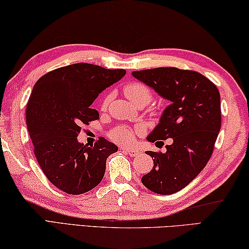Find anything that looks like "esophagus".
I'll return each mask as SVG.
<instances>
[{"mask_svg": "<svg viewBox=\"0 0 249 249\" xmlns=\"http://www.w3.org/2000/svg\"><path fill=\"white\" fill-rule=\"evenodd\" d=\"M124 151L127 152L130 157H137L138 154L140 153L138 150H134V149H124Z\"/></svg>", "mask_w": 249, "mask_h": 249, "instance_id": "obj_1", "label": "esophagus"}]
</instances>
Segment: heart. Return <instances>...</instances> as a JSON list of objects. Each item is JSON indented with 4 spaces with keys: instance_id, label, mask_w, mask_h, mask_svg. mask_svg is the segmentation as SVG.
I'll list each match as a JSON object with an SVG mask.
<instances>
[{
    "instance_id": "b5f03b06",
    "label": "heart",
    "mask_w": 249,
    "mask_h": 249,
    "mask_svg": "<svg viewBox=\"0 0 249 249\" xmlns=\"http://www.w3.org/2000/svg\"><path fill=\"white\" fill-rule=\"evenodd\" d=\"M124 93L133 105H146L152 100V90L149 86L141 81H132L124 87ZM110 96H107L103 101L101 108L106 110L109 105ZM142 133L140 127H129V125H118L109 131V138L116 143L122 145H131L137 136Z\"/></svg>"
}]
</instances>
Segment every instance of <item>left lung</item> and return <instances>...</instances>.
<instances>
[{
    "label": "left lung",
    "instance_id": "8db88e82",
    "mask_svg": "<svg viewBox=\"0 0 249 249\" xmlns=\"http://www.w3.org/2000/svg\"><path fill=\"white\" fill-rule=\"evenodd\" d=\"M132 75L170 100L160 124L148 140L172 138L166 152L146 151L153 168L141 178L143 185L161 195L177 193L205 168L222 124L221 96L217 87L194 71L159 67Z\"/></svg>",
    "mask_w": 249,
    "mask_h": 249
}]
</instances>
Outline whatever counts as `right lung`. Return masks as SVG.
<instances>
[{
  "label": "right lung",
  "mask_w": 249,
  "mask_h": 249,
  "mask_svg": "<svg viewBox=\"0 0 249 249\" xmlns=\"http://www.w3.org/2000/svg\"><path fill=\"white\" fill-rule=\"evenodd\" d=\"M124 75V69L78 63L36 81L26 105L27 130L43 173L63 192L86 193L103 180L107 158L118 146L103 137L87 146L77 137L81 125L99 119L90 107L98 95Z\"/></svg>",
  "instance_id": "add662e5"
}]
</instances>
